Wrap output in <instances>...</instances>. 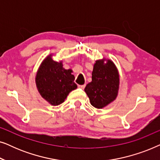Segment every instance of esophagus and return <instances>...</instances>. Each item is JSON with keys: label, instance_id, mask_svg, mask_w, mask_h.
<instances>
[{"label": "esophagus", "instance_id": "34e87169", "mask_svg": "<svg viewBox=\"0 0 160 160\" xmlns=\"http://www.w3.org/2000/svg\"><path fill=\"white\" fill-rule=\"evenodd\" d=\"M78 88L82 89H84L85 88V87H86V85L85 84H83V85H78Z\"/></svg>", "mask_w": 160, "mask_h": 160}]
</instances>
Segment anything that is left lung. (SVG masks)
<instances>
[{
  "label": "left lung",
  "mask_w": 160,
  "mask_h": 160,
  "mask_svg": "<svg viewBox=\"0 0 160 160\" xmlns=\"http://www.w3.org/2000/svg\"><path fill=\"white\" fill-rule=\"evenodd\" d=\"M96 61L92 73V82L85 87L90 103L97 108H102L117 98L119 78L115 65L111 60Z\"/></svg>",
  "instance_id": "8db88e82"
}]
</instances>
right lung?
<instances>
[{
    "mask_svg": "<svg viewBox=\"0 0 160 160\" xmlns=\"http://www.w3.org/2000/svg\"><path fill=\"white\" fill-rule=\"evenodd\" d=\"M71 72V70L63 68L62 62H55L50 56L47 57L36 74V82L39 93L50 104H61L70 92L77 88Z\"/></svg>",
    "mask_w": 160,
    "mask_h": 160,
    "instance_id": "obj_1",
    "label": "right lung"
}]
</instances>
